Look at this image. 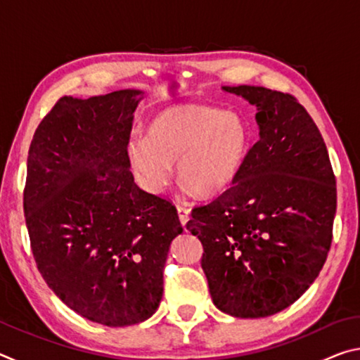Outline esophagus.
Wrapping results in <instances>:
<instances>
[{
  "label": "esophagus",
  "mask_w": 360,
  "mask_h": 360,
  "mask_svg": "<svg viewBox=\"0 0 360 360\" xmlns=\"http://www.w3.org/2000/svg\"><path fill=\"white\" fill-rule=\"evenodd\" d=\"M178 216L182 227H184V225L188 222V219H191V210L184 208V206H178Z\"/></svg>",
  "instance_id": "1"
}]
</instances>
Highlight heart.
I'll use <instances>...</instances> for the list:
<instances>
[{"label":"heart","mask_w":360,"mask_h":360,"mask_svg":"<svg viewBox=\"0 0 360 360\" xmlns=\"http://www.w3.org/2000/svg\"><path fill=\"white\" fill-rule=\"evenodd\" d=\"M251 129L238 112L174 105L155 114L146 136L127 141V157L144 191L160 193L173 174L197 197H217L233 184L248 160Z\"/></svg>","instance_id":"b5f03b06"}]
</instances>
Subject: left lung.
<instances>
[{"mask_svg": "<svg viewBox=\"0 0 360 360\" xmlns=\"http://www.w3.org/2000/svg\"><path fill=\"white\" fill-rule=\"evenodd\" d=\"M255 106L259 141L229 191L192 211L212 303L235 318H266L298 300L324 266L337 187L318 127L292 95L238 85Z\"/></svg>", "mask_w": 360, "mask_h": 360, "instance_id": "1", "label": "left lung"}]
</instances>
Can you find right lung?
I'll return each mask as SVG.
<instances>
[{"instance_id":"right-lung-1","label":"right lung","mask_w":360,"mask_h":360,"mask_svg":"<svg viewBox=\"0 0 360 360\" xmlns=\"http://www.w3.org/2000/svg\"><path fill=\"white\" fill-rule=\"evenodd\" d=\"M143 90L63 96L34 131L23 211L38 270L72 311L108 327L157 311L178 211L139 188L127 141Z\"/></svg>"}]
</instances>
